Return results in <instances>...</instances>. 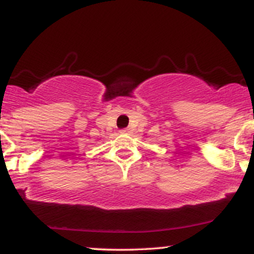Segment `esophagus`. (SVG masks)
<instances>
[{
  "label": "esophagus",
  "instance_id": "34e87169",
  "mask_svg": "<svg viewBox=\"0 0 254 254\" xmlns=\"http://www.w3.org/2000/svg\"><path fill=\"white\" fill-rule=\"evenodd\" d=\"M119 132H121V133H127V132H129V129H127V127H125V129H122Z\"/></svg>",
  "mask_w": 254,
  "mask_h": 254
}]
</instances>
